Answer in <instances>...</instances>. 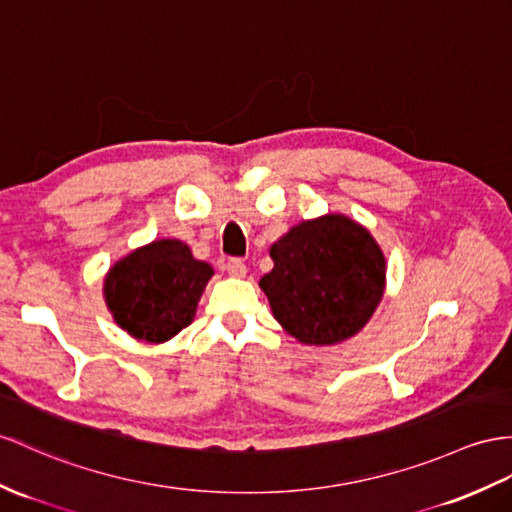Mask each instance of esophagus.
I'll return each mask as SVG.
<instances>
[{
    "label": "esophagus",
    "mask_w": 512,
    "mask_h": 512,
    "mask_svg": "<svg viewBox=\"0 0 512 512\" xmlns=\"http://www.w3.org/2000/svg\"><path fill=\"white\" fill-rule=\"evenodd\" d=\"M226 269L232 278H245V273H247V267L241 258H230Z\"/></svg>",
    "instance_id": "esophagus-1"
}]
</instances>
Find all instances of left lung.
Instances as JSON below:
<instances>
[{
    "label": "left lung",
    "instance_id": "obj_1",
    "mask_svg": "<svg viewBox=\"0 0 512 512\" xmlns=\"http://www.w3.org/2000/svg\"><path fill=\"white\" fill-rule=\"evenodd\" d=\"M260 278L271 313L299 343L334 345L365 328L384 295L386 260L367 228L345 215L302 221L271 245Z\"/></svg>",
    "mask_w": 512,
    "mask_h": 512
}]
</instances>
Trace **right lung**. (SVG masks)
<instances>
[{
  "mask_svg": "<svg viewBox=\"0 0 512 512\" xmlns=\"http://www.w3.org/2000/svg\"><path fill=\"white\" fill-rule=\"evenodd\" d=\"M213 267L178 239L134 249L110 267L104 299L117 326L147 343H165L195 317Z\"/></svg>",
  "mask_w": 512,
  "mask_h": 512,
  "instance_id": "add662e5",
  "label": "right lung"
}]
</instances>
